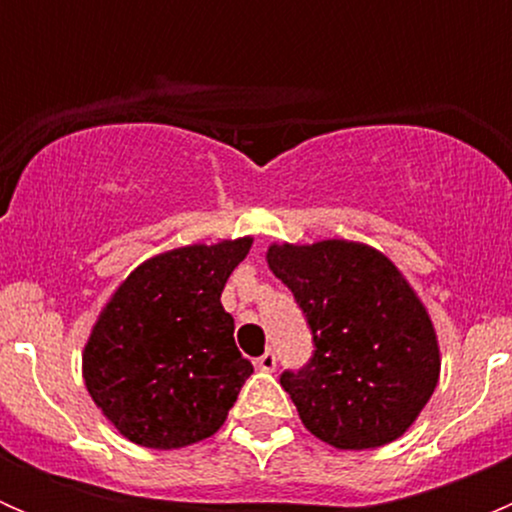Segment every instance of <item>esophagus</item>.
Returning a JSON list of instances; mask_svg holds the SVG:
<instances>
[{
	"mask_svg": "<svg viewBox=\"0 0 512 512\" xmlns=\"http://www.w3.org/2000/svg\"><path fill=\"white\" fill-rule=\"evenodd\" d=\"M257 364V369H262V371H275V366H277V354L272 352V349H267L265 354L260 356V359L255 361Z\"/></svg>",
	"mask_w": 512,
	"mask_h": 512,
	"instance_id": "obj_1",
	"label": "esophagus"
}]
</instances>
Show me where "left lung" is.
Returning <instances> with one entry per match:
<instances>
[{
	"instance_id": "obj_1",
	"label": "left lung",
	"mask_w": 512,
	"mask_h": 512,
	"mask_svg": "<svg viewBox=\"0 0 512 512\" xmlns=\"http://www.w3.org/2000/svg\"><path fill=\"white\" fill-rule=\"evenodd\" d=\"M267 265L312 329V359L280 376L304 428L342 451L404 436L441 371L431 317L394 262L361 242L270 245Z\"/></svg>"
}]
</instances>
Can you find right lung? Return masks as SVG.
Wrapping results in <instances>:
<instances>
[{
  "label": "right lung",
  "instance_id": "right-lung-1",
  "mask_svg": "<svg viewBox=\"0 0 512 512\" xmlns=\"http://www.w3.org/2000/svg\"><path fill=\"white\" fill-rule=\"evenodd\" d=\"M252 237L188 245L138 265L113 292L84 347V381L128 441L158 451L213 436L252 364L220 304Z\"/></svg>",
  "mask_w": 512,
  "mask_h": 512
}]
</instances>
